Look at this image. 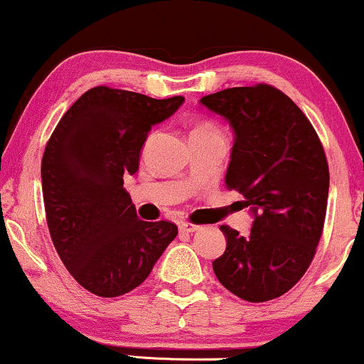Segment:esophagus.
Returning a JSON list of instances; mask_svg holds the SVG:
<instances>
[{"label": "esophagus", "mask_w": 364, "mask_h": 364, "mask_svg": "<svg viewBox=\"0 0 364 364\" xmlns=\"http://www.w3.org/2000/svg\"><path fill=\"white\" fill-rule=\"evenodd\" d=\"M200 229V225L198 224H193V223H179V231L181 232H195V231H198Z\"/></svg>", "instance_id": "obj_1"}]
</instances>
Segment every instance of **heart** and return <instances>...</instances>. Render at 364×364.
I'll return each instance as SVG.
<instances>
[{
	"instance_id": "obj_1",
	"label": "heart",
	"mask_w": 364,
	"mask_h": 364,
	"mask_svg": "<svg viewBox=\"0 0 364 364\" xmlns=\"http://www.w3.org/2000/svg\"><path fill=\"white\" fill-rule=\"evenodd\" d=\"M191 133H220V132L212 127V124H200V127H196Z\"/></svg>"
}]
</instances>
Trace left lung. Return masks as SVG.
<instances>
[{"label": "left lung", "instance_id": "obj_1", "mask_svg": "<svg viewBox=\"0 0 364 364\" xmlns=\"http://www.w3.org/2000/svg\"><path fill=\"white\" fill-rule=\"evenodd\" d=\"M200 102L235 129L225 185L255 214L246 237L220 225L228 246L212 267L237 298L270 301L296 286L320 243L330 181L323 145L304 112L269 83L232 87Z\"/></svg>", "mask_w": 364, "mask_h": 364}]
</instances>
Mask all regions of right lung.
Here are the masks:
<instances>
[{"instance_id": "add662e5", "label": "right lung", "mask_w": 364, "mask_h": 364, "mask_svg": "<svg viewBox=\"0 0 364 364\" xmlns=\"http://www.w3.org/2000/svg\"><path fill=\"white\" fill-rule=\"evenodd\" d=\"M183 101L94 87L46 144L41 178L49 235L68 272L92 294L116 298L135 289L178 235L169 220L139 219L123 176L139 169L150 128Z\"/></svg>"}]
</instances>
